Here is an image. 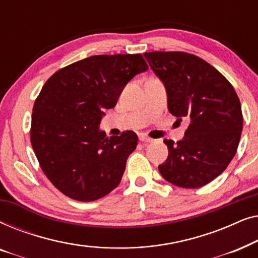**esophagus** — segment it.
Instances as JSON below:
<instances>
[{"mask_svg":"<svg viewBox=\"0 0 258 258\" xmlns=\"http://www.w3.org/2000/svg\"><path fill=\"white\" fill-rule=\"evenodd\" d=\"M140 141L143 144H148V143L153 142V139H149V137H147V136H144V135H140Z\"/></svg>","mask_w":258,"mask_h":258,"instance_id":"1","label":"esophagus"}]
</instances>
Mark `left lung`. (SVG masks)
Here are the masks:
<instances>
[{"label":"left lung","mask_w":258,"mask_h":258,"mask_svg":"<svg viewBox=\"0 0 258 258\" xmlns=\"http://www.w3.org/2000/svg\"><path fill=\"white\" fill-rule=\"evenodd\" d=\"M163 83L168 109L189 125L175 143L164 140L169 155L161 175L182 188H200L225 170L237 150L243 128L238 96L222 74L195 55L181 51L143 54Z\"/></svg>","instance_id":"1"}]
</instances>
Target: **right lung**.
I'll use <instances>...</instances> for the list:
<instances>
[{"instance_id":"add662e5","label":"right lung","mask_w":258,"mask_h":258,"mask_svg":"<svg viewBox=\"0 0 258 258\" xmlns=\"http://www.w3.org/2000/svg\"><path fill=\"white\" fill-rule=\"evenodd\" d=\"M148 70L142 55H96L58 70L36 98L30 140L42 170L70 199L91 202L121 182L136 149L132 130L108 139L100 129L126 83Z\"/></svg>"}]
</instances>
